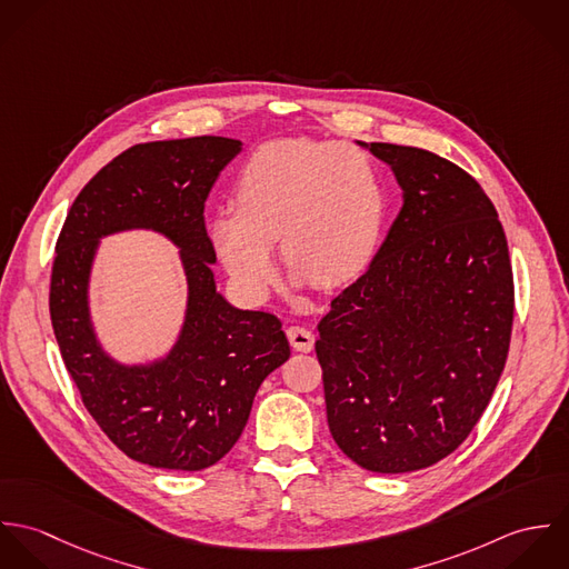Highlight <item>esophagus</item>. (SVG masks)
Wrapping results in <instances>:
<instances>
[{"label": "esophagus", "instance_id": "esophagus-1", "mask_svg": "<svg viewBox=\"0 0 569 569\" xmlns=\"http://www.w3.org/2000/svg\"><path fill=\"white\" fill-rule=\"evenodd\" d=\"M287 337H289V343L293 346V350H298V352H311L316 346L313 332L305 326H289Z\"/></svg>", "mask_w": 569, "mask_h": 569}]
</instances>
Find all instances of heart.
<instances>
[{"mask_svg":"<svg viewBox=\"0 0 569 569\" xmlns=\"http://www.w3.org/2000/svg\"><path fill=\"white\" fill-rule=\"evenodd\" d=\"M237 210H219L212 244L249 300L276 280L271 243L316 287H335L370 258L383 223V177L352 144L287 138L260 147L239 172Z\"/></svg>","mask_w":569,"mask_h":569,"instance_id":"1","label":"heart"}]
</instances>
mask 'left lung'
<instances>
[{
	"label": "left lung",
	"mask_w": 569,
	"mask_h": 569,
	"mask_svg": "<svg viewBox=\"0 0 569 569\" xmlns=\"http://www.w3.org/2000/svg\"><path fill=\"white\" fill-rule=\"evenodd\" d=\"M403 208L361 278L318 326L328 429L375 473L427 469L485 413L515 316L503 228L482 186L431 151L363 144Z\"/></svg>",
	"instance_id": "1"
}]
</instances>
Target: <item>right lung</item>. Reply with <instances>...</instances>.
<instances>
[{"instance_id":"1","label":"right lung","mask_w":569,"mask_h":569,"mask_svg":"<svg viewBox=\"0 0 569 569\" xmlns=\"http://www.w3.org/2000/svg\"><path fill=\"white\" fill-rule=\"evenodd\" d=\"M241 149L219 136L131 147L89 179L57 241L50 318L66 368L107 438L156 469L201 471L219 462L241 438L264 377L291 355L280 320L232 307L210 267L217 253L206 199ZM124 229H153L177 243L189 280L176 346L142 367L109 358L88 316L97 241Z\"/></svg>"}]
</instances>
